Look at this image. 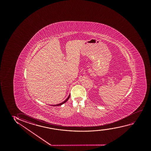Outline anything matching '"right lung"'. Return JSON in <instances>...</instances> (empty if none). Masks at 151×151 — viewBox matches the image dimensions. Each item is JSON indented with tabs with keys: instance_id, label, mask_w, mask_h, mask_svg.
I'll return each mask as SVG.
<instances>
[{
	"instance_id": "1",
	"label": "right lung",
	"mask_w": 151,
	"mask_h": 151,
	"mask_svg": "<svg viewBox=\"0 0 151 151\" xmlns=\"http://www.w3.org/2000/svg\"><path fill=\"white\" fill-rule=\"evenodd\" d=\"M70 95H69V96H68V97L66 99L65 101H63V102H62L61 103L59 104H57V105H52V106H60L61 105H62V104H63L65 103L66 101H68V99H69V98H70Z\"/></svg>"
}]
</instances>
